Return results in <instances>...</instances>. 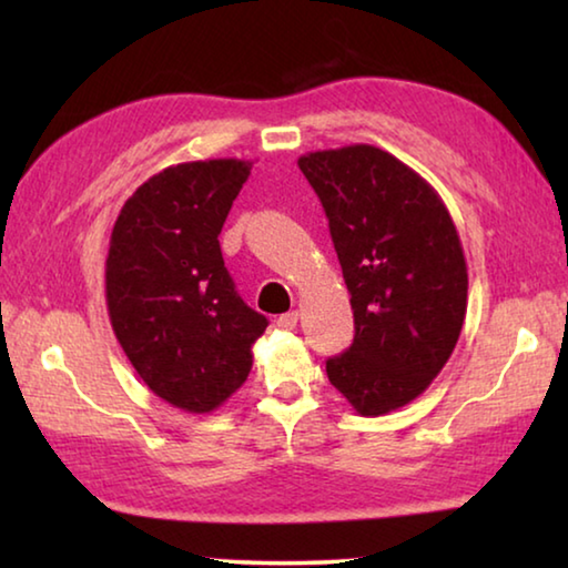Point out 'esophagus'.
Here are the masks:
<instances>
[{"label":"esophagus","mask_w":568,"mask_h":568,"mask_svg":"<svg viewBox=\"0 0 568 568\" xmlns=\"http://www.w3.org/2000/svg\"><path fill=\"white\" fill-rule=\"evenodd\" d=\"M297 318H301V315H297V311H291V313H285V315H281V318L275 321V325L281 331H293L295 325H297Z\"/></svg>","instance_id":"obj_1"}]
</instances>
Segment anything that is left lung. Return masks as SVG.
I'll use <instances>...</instances> for the list:
<instances>
[{"label": "left lung", "mask_w": 568, "mask_h": 568, "mask_svg": "<svg viewBox=\"0 0 568 568\" xmlns=\"http://www.w3.org/2000/svg\"><path fill=\"white\" fill-rule=\"evenodd\" d=\"M297 168L328 215L355 321L328 381L355 413L386 416L434 383L464 328L458 230L434 185L381 148L315 150Z\"/></svg>", "instance_id": "obj_1"}]
</instances>
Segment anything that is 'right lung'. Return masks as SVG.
Segmentation results:
<instances>
[{
  "mask_svg": "<svg viewBox=\"0 0 568 568\" xmlns=\"http://www.w3.org/2000/svg\"><path fill=\"white\" fill-rule=\"evenodd\" d=\"M253 162L170 165L132 192L114 220L104 301L114 338L170 406L213 413L247 381L267 328L235 293L220 230Z\"/></svg>",
  "mask_w": 568,
  "mask_h": 568,
  "instance_id": "right-lung-1",
  "label": "right lung"
}]
</instances>
